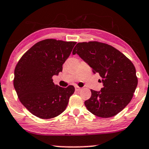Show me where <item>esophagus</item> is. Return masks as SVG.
I'll use <instances>...</instances> for the list:
<instances>
[{"label": "esophagus", "mask_w": 149, "mask_h": 149, "mask_svg": "<svg viewBox=\"0 0 149 149\" xmlns=\"http://www.w3.org/2000/svg\"><path fill=\"white\" fill-rule=\"evenodd\" d=\"M81 90V88L80 87L75 86V90H76V91H80Z\"/></svg>", "instance_id": "1"}]
</instances>
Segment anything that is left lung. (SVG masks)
<instances>
[{"instance_id": "8db88e82", "label": "left lung", "mask_w": 149, "mask_h": 149, "mask_svg": "<svg viewBox=\"0 0 149 149\" xmlns=\"http://www.w3.org/2000/svg\"><path fill=\"white\" fill-rule=\"evenodd\" d=\"M76 53L94 74H99L103 82L101 90H91V97L85 101L88 111L101 118L120 112L132 99L138 85L134 63L112 46L100 42H79L72 51Z\"/></svg>"}]
</instances>
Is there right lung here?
<instances>
[{"mask_svg":"<svg viewBox=\"0 0 149 149\" xmlns=\"http://www.w3.org/2000/svg\"><path fill=\"white\" fill-rule=\"evenodd\" d=\"M76 42L46 39L35 44L15 65L13 86L21 103L32 114L49 119L66 108L74 87L54 84L53 76L62 71L63 63Z\"/></svg>","mask_w":149,"mask_h":149,"instance_id":"add662e5","label":"right lung"}]
</instances>
